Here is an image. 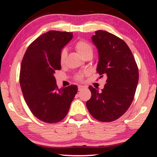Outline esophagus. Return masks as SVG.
<instances>
[{"label": "esophagus", "mask_w": 157, "mask_h": 157, "mask_svg": "<svg viewBox=\"0 0 157 157\" xmlns=\"http://www.w3.org/2000/svg\"><path fill=\"white\" fill-rule=\"evenodd\" d=\"M85 89H86V87L83 86H78V90L79 91H82V90H84Z\"/></svg>", "instance_id": "obj_1"}]
</instances>
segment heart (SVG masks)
<instances>
[{"label":"heart","instance_id":"obj_1","mask_svg":"<svg viewBox=\"0 0 157 157\" xmlns=\"http://www.w3.org/2000/svg\"><path fill=\"white\" fill-rule=\"evenodd\" d=\"M75 47L76 48V50L80 54L82 57H84L85 55H86L87 54L91 53L93 52V48L92 46H91V44H89L88 41L85 40H78L76 44H75ZM67 56V51L66 49H63L62 51L60 52V63H63L65 60H66V57ZM84 74L80 73L78 74L77 75V79L78 80H81L82 78H83Z\"/></svg>","mask_w":157,"mask_h":157}]
</instances>
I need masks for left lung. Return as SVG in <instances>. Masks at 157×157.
Instances as JSON below:
<instances>
[{"mask_svg": "<svg viewBox=\"0 0 157 157\" xmlns=\"http://www.w3.org/2000/svg\"><path fill=\"white\" fill-rule=\"evenodd\" d=\"M91 40L99 53L97 72L107 80L101 91L89 86L91 97L86 107L96 120L112 122L132 103L139 80L137 65L126 43L116 35L98 30Z\"/></svg>", "mask_w": 157, "mask_h": 157, "instance_id": "8db88e82", "label": "left lung"}]
</instances>
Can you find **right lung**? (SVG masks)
I'll return each instance as SVG.
<instances>
[{"label": "right lung", "instance_id": "1", "mask_svg": "<svg viewBox=\"0 0 157 157\" xmlns=\"http://www.w3.org/2000/svg\"><path fill=\"white\" fill-rule=\"evenodd\" d=\"M71 32L49 31L29 46L20 71V85L30 111L47 123L63 120L77 92L76 85L58 89L54 74L61 69L60 54Z\"/></svg>", "mask_w": 157, "mask_h": 157}]
</instances>
